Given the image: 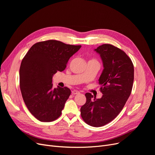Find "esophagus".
<instances>
[{
    "mask_svg": "<svg viewBox=\"0 0 155 155\" xmlns=\"http://www.w3.org/2000/svg\"><path fill=\"white\" fill-rule=\"evenodd\" d=\"M79 93H80L79 91H77V90H74V91H72V94H73V95H74V94H79Z\"/></svg>",
    "mask_w": 155,
    "mask_h": 155,
    "instance_id": "34e87169",
    "label": "esophagus"
}]
</instances>
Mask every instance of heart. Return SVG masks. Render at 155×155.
Here are the masks:
<instances>
[{
	"label": "heart",
	"mask_w": 155,
	"mask_h": 155,
	"mask_svg": "<svg viewBox=\"0 0 155 155\" xmlns=\"http://www.w3.org/2000/svg\"><path fill=\"white\" fill-rule=\"evenodd\" d=\"M93 61H95V60H93Z\"/></svg>",
	"instance_id": "b5f03b06"
}]
</instances>
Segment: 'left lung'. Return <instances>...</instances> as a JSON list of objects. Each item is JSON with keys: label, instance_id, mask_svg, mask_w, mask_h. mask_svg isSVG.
<instances>
[{"label": "left lung", "instance_id": "1", "mask_svg": "<svg viewBox=\"0 0 155 155\" xmlns=\"http://www.w3.org/2000/svg\"><path fill=\"white\" fill-rule=\"evenodd\" d=\"M94 51L100 55L104 70L99 78L101 98L85 94L86 102L81 108L84 121L94 127L107 124L115 119L131 94L134 79V64L124 51L110 44H104Z\"/></svg>", "mask_w": 155, "mask_h": 155}]
</instances>
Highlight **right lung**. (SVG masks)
Instances as JSON below:
<instances>
[{
	"instance_id": "1",
	"label": "right lung",
	"mask_w": 155,
	"mask_h": 155,
	"mask_svg": "<svg viewBox=\"0 0 155 155\" xmlns=\"http://www.w3.org/2000/svg\"><path fill=\"white\" fill-rule=\"evenodd\" d=\"M81 48L48 40L32 45L23 59L20 91L28 110L39 121H53L61 116L71 91L66 87L53 88L52 77L65 70L69 59Z\"/></svg>"
}]
</instances>
